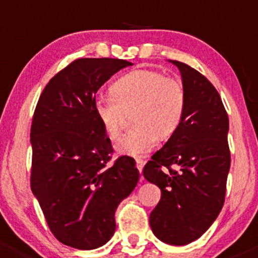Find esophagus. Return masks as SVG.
I'll return each mask as SVG.
<instances>
[{"mask_svg":"<svg viewBox=\"0 0 258 258\" xmlns=\"http://www.w3.org/2000/svg\"><path fill=\"white\" fill-rule=\"evenodd\" d=\"M144 165H145V162H144V160H141V159H136V167H137V169H139V172H143V169H144ZM141 179H143V178H141Z\"/></svg>","mask_w":258,"mask_h":258,"instance_id":"obj_1","label":"esophagus"}]
</instances>
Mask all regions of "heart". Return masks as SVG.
<instances>
[{
  "instance_id": "b5f03b06",
  "label": "heart",
  "mask_w": 258,
  "mask_h": 258,
  "mask_svg": "<svg viewBox=\"0 0 258 258\" xmlns=\"http://www.w3.org/2000/svg\"><path fill=\"white\" fill-rule=\"evenodd\" d=\"M112 95L99 98L94 110L105 134L115 140L127 113L134 128L115 145L119 155L141 158L156 144L177 131L186 108V93L180 81L154 70H135L118 79Z\"/></svg>"
}]
</instances>
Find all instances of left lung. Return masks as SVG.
<instances>
[{"mask_svg": "<svg viewBox=\"0 0 258 258\" xmlns=\"http://www.w3.org/2000/svg\"><path fill=\"white\" fill-rule=\"evenodd\" d=\"M169 62L180 72L186 108L177 131L143 173L162 191L150 214L151 230L162 242L184 245L211 227L224 205L230 168L229 119L218 90L204 75L182 62ZM164 166L169 172L161 169Z\"/></svg>", "mask_w": 258, "mask_h": 258, "instance_id": "8db88e82", "label": "left lung"}]
</instances>
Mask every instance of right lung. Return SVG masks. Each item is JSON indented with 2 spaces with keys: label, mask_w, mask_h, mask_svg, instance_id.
<instances>
[{
  "label": "right lung",
  "mask_w": 258,
  "mask_h": 258,
  "mask_svg": "<svg viewBox=\"0 0 258 258\" xmlns=\"http://www.w3.org/2000/svg\"><path fill=\"white\" fill-rule=\"evenodd\" d=\"M131 62L79 58L43 90L30 131V186L50 232L63 244L95 249L115 230L114 213L140 173L130 156L109 165L113 149L96 117L100 86Z\"/></svg>",
  "instance_id": "right-lung-1"
}]
</instances>
